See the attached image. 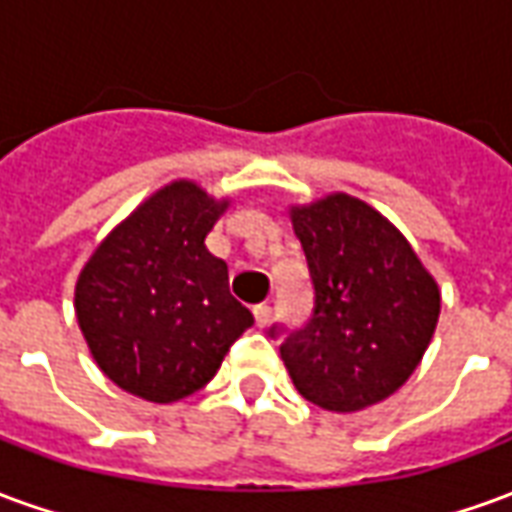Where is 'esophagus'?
<instances>
[{
    "instance_id": "34e87169",
    "label": "esophagus",
    "mask_w": 512,
    "mask_h": 512,
    "mask_svg": "<svg viewBox=\"0 0 512 512\" xmlns=\"http://www.w3.org/2000/svg\"><path fill=\"white\" fill-rule=\"evenodd\" d=\"M271 304H257L255 307V321H257V326H260V329H263V326H268V323H271Z\"/></svg>"
}]
</instances>
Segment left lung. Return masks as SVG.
Wrapping results in <instances>:
<instances>
[{"label": "left lung", "mask_w": 512, "mask_h": 512, "mask_svg": "<svg viewBox=\"0 0 512 512\" xmlns=\"http://www.w3.org/2000/svg\"><path fill=\"white\" fill-rule=\"evenodd\" d=\"M315 307L296 332L271 326L301 397L326 411H362L417 370L436 332L441 296L414 249L367 202L329 194L290 208Z\"/></svg>", "instance_id": "obj_1"}]
</instances>
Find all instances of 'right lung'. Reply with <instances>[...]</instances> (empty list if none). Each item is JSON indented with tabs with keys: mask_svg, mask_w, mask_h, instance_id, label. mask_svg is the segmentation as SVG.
<instances>
[{
	"mask_svg": "<svg viewBox=\"0 0 512 512\" xmlns=\"http://www.w3.org/2000/svg\"><path fill=\"white\" fill-rule=\"evenodd\" d=\"M227 205L175 180L117 224L82 268L84 340L104 376L131 395L150 403L194 395L255 323L230 293L227 263L205 246Z\"/></svg>",
	"mask_w": 512,
	"mask_h": 512,
	"instance_id": "1",
	"label": "right lung"
}]
</instances>
